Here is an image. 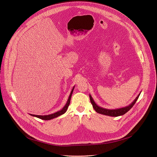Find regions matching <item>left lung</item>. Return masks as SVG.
Listing matches in <instances>:
<instances>
[{
    "instance_id": "1",
    "label": "left lung",
    "mask_w": 157,
    "mask_h": 157,
    "mask_svg": "<svg viewBox=\"0 0 157 157\" xmlns=\"http://www.w3.org/2000/svg\"><path fill=\"white\" fill-rule=\"evenodd\" d=\"M140 94V93L137 96V97L135 99H134V101L130 104H129L128 105L122 107V108L115 109H105V108H103V107H101L99 106L98 105H97L96 104V102H94V101L93 99L91 94H89V98H90V101H91V102L93 105V108L94 109V110L97 112L98 113L101 114H103V115H105V116H108L117 117V116H122V115L125 114V113H127V112L133 106V105L135 104V103L136 102L137 100L138 99Z\"/></svg>"
}]
</instances>
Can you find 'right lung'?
<instances>
[{"label":"right lung","mask_w":157,"mask_h":157,"mask_svg":"<svg viewBox=\"0 0 157 157\" xmlns=\"http://www.w3.org/2000/svg\"><path fill=\"white\" fill-rule=\"evenodd\" d=\"M74 88H75V86L73 87L72 90H71V92L69 96V98H68V101H67L65 105L62 108V109H61L59 111H57L56 113H55L53 114H49V115H45V116H39V115H34V114H30L32 116H33V117H36L37 118H39L40 119H42V120H45V121H48V120H51V119H53L54 118H56L59 116H61L62 114H64L67 109H68V106L70 104V101H71V96H72V94H73V90H74Z\"/></svg>","instance_id":"obj_1"}]
</instances>
